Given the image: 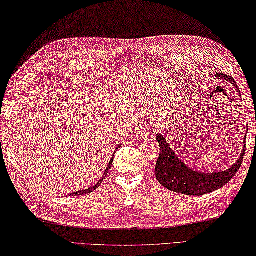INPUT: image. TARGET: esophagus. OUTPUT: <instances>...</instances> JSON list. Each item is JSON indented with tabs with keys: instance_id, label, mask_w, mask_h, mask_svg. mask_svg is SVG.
Returning a JSON list of instances; mask_svg holds the SVG:
<instances>
[{
	"instance_id": "esophagus-1",
	"label": "esophagus",
	"mask_w": 256,
	"mask_h": 256,
	"mask_svg": "<svg viewBox=\"0 0 256 256\" xmlns=\"http://www.w3.org/2000/svg\"><path fill=\"white\" fill-rule=\"evenodd\" d=\"M152 128H153V126L150 122H144L142 124H141V128L139 129L138 136L140 138H144V137H146V136H149Z\"/></svg>"
}]
</instances>
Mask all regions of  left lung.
Listing matches in <instances>:
<instances>
[{"mask_svg": "<svg viewBox=\"0 0 256 256\" xmlns=\"http://www.w3.org/2000/svg\"><path fill=\"white\" fill-rule=\"evenodd\" d=\"M214 76L218 80L230 82L236 90L238 94L241 96L239 86L230 76L217 73ZM156 138L161 149L156 164V178L158 183L166 188L184 195L202 196L224 187L239 171L246 154V146H243L240 158L230 168L214 173L197 172L196 170L188 168L183 161L180 160V158L175 154L173 148L166 142L164 136L158 134ZM243 144H246V141Z\"/></svg>", "mask_w": 256, "mask_h": 256, "instance_id": "8db88e82", "label": "left lung"}]
</instances>
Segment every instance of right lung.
Wrapping results in <instances>:
<instances>
[{
	"label": "right lung",
	"instance_id": "1",
	"mask_svg": "<svg viewBox=\"0 0 256 256\" xmlns=\"http://www.w3.org/2000/svg\"><path fill=\"white\" fill-rule=\"evenodd\" d=\"M120 146V144H119ZM119 146L116 148L115 149V153H116V151L119 149ZM114 156L115 154H112V158H110V163H108V166H107V168H106V170H105V172H104V174H103V176H102V178L98 180V183H96L93 187H90L88 190H80V192H73V194H71L72 196H78V195H85V194H88V192H94L96 188H98V186H100L102 185V183H103V180L106 178V175H107V173H108V171L110 170V166H112V161H114Z\"/></svg>",
	"mask_w": 256,
	"mask_h": 256
}]
</instances>
